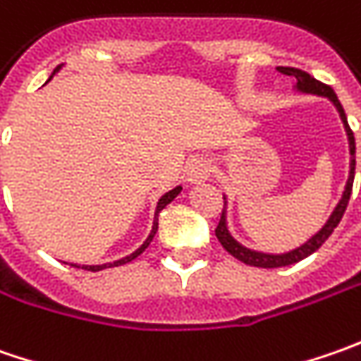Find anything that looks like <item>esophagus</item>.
<instances>
[{
    "instance_id": "34e87169",
    "label": "esophagus",
    "mask_w": 361,
    "mask_h": 361,
    "mask_svg": "<svg viewBox=\"0 0 361 361\" xmlns=\"http://www.w3.org/2000/svg\"><path fill=\"white\" fill-rule=\"evenodd\" d=\"M211 173H213L211 162L202 159V157H195L187 164V176L190 183H202V180H207L211 176Z\"/></svg>"
}]
</instances>
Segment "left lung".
<instances>
[{
    "label": "left lung",
    "instance_id": "obj_1",
    "mask_svg": "<svg viewBox=\"0 0 361 361\" xmlns=\"http://www.w3.org/2000/svg\"><path fill=\"white\" fill-rule=\"evenodd\" d=\"M279 72H283L287 76H293L298 80V90L301 92H312V94H319V96H327L336 108L340 110V116L343 120V124H345V130H348V138H350V154H352V171H350V178H348V185H345V192H343V197H341L340 204L336 207V211H334V215L329 216V221L326 223V227L319 231L317 235H313L312 239L307 243H303L301 247L298 249H293V251H289V253H285V255H267V253H257V251H251V249H245L243 245L235 241L233 237L229 235V231L225 227V215H221V221H219V225H216L215 235L219 243L225 247V251L231 253V255L235 257V259H239L243 261L245 265H251V267H265V269H273V267H285V265H293V263H298L301 259H305V257H310L313 251H317L324 243L327 241V237L334 233V229L340 225L341 216L345 213V209H348V202H350V197H352V187H354V174H355V138H354V132L350 128V124H348V118H345V112H343V108H341L340 100H338V96H336V92L331 90L327 84L324 82H319V80H315L313 76H310L307 72H303V70H298V68H285V66H279Z\"/></svg>",
    "mask_w": 361,
    "mask_h": 361
}]
</instances>
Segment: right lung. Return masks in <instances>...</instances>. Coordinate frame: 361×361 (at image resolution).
<instances>
[{
	"label": "right lung",
	"mask_w": 361,
	"mask_h": 361,
	"mask_svg": "<svg viewBox=\"0 0 361 361\" xmlns=\"http://www.w3.org/2000/svg\"><path fill=\"white\" fill-rule=\"evenodd\" d=\"M58 70H60V68H56V70H54V74H56ZM178 192H180V187L173 188V190H169L166 195H162V199H160L159 204H157V216H159L160 211H162V209H164V207H166L169 202L173 201V199H174V197H176V195H178ZM157 229H159V223L154 221V225H152V231H150V235H148V239H146V241H145V245H142L140 249H136V251H134L132 255L124 257V259H120V261H114V263H110V265H82V269H86V271H100V269H106V267H118V265H124V263H130L132 259H136V257L140 255V253L145 251L146 247L150 245V241L154 239V233H157ZM74 267H78V265H74Z\"/></svg>",
	"instance_id": "add662e5"
}]
</instances>
